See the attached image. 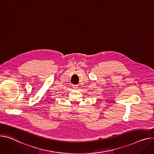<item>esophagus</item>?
<instances>
[{"instance_id":"34e87169","label":"esophagus","mask_w":154,"mask_h":154,"mask_svg":"<svg viewBox=\"0 0 154 154\" xmlns=\"http://www.w3.org/2000/svg\"><path fill=\"white\" fill-rule=\"evenodd\" d=\"M72 87H73V88H74V89H77V88H79V85H72Z\"/></svg>"}]
</instances>
